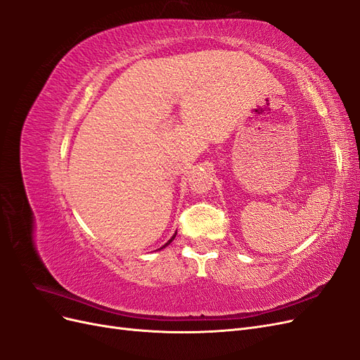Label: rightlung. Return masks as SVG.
<instances>
[{"label": "right lung", "instance_id": "right-lung-1", "mask_svg": "<svg viewBox=\"0 0 360 360\" xmlns=\"http://www.w3.org/2000/svg\"><path fill=\"white\" fill-rule=\"evenodd\" d=\"M176 234H177V233H174V236H172V237H171V238H169V240H168V242H167V243H165V245H163V246H162V248H159V249H158V250H160V249H163V248H167V246H168V245H169V243H171V242H172V240H174V238H176Z\"/></svg>", "mask_w": 360, "mask_h": 360}]
</instances>
